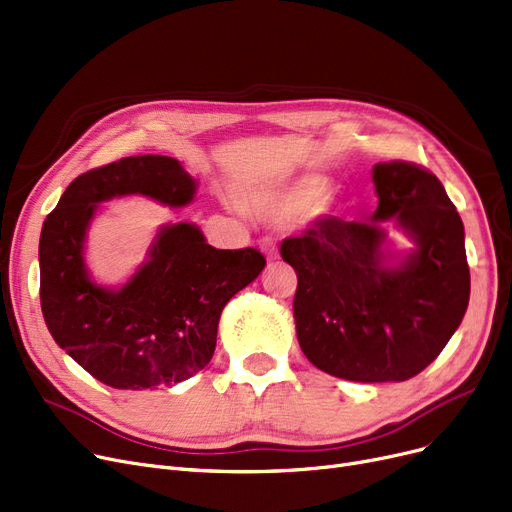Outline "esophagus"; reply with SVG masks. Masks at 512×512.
<instances>
[{"instance_id": "obj_1", "label": "esophagus", "mask_w": 512, "mask_h": 512, "mask_svg": "<svg viewBox=\"0 0 512 512\" xmlns=\"http://www.w3.org/2000/svg\"><path fill=\"white\" fill-rule=\"evenodd\" d=\"M261 251L265 253V257H268L270 261L278 259V249H276V244L272 242V238H265V240L261 242Z\"/></svg>"}]
</instances>
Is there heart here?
<instances>
[{
  "label": "heart",
  "instance_id": "1",
  "mask_svg": "<svg viewBox=\"0 0 512 512\" xmlns=\"http://www.w3.org/2000/svg\"><path fill=\"white\" fill-rule=\"evenodd\" d=\"M324 192L326 186L322 180H307L282 190H263L253 198V205L265 215L282 221H295L322 213L326 207Z\"/></svg>",
  "mask_w": 512,
  "mask_h": 512
}]
</instances>
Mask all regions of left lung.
<instances>
[{
	"instance_id": "8db88e82",
	"label": "left lung",
	"mask_w": 512,
	"mask_h": 512,
	"mask_svg": "<svg viewBox=\"0 0 512 512\" xmlns=\"http://www.w3.org/2000/svg\"><path fill=\"white\" fill-rule=\"evenodd\" d=\"M379 207L368 221L316 219L286 238L297 272V339L316 368L358 383H399L425 370L460 326L471 295L462 219L437 177L408 161L372 169ZM414 240L384 249L381 220Z\"/></svg>"
}]
</instances>
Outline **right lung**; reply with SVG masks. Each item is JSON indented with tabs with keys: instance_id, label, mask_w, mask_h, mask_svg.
<instances>
[{
	"instance_id": "1",
	"label": "right lung",
	"mask_w": 512,
	"mask_h": 512,
	"mask_svg": "<svg viewBox=\"0 0 512 512\" xmlns=\"http://www.w3.org/2000/svg\"><path fill=\"white\" fill-rule=\"evenodd\" d=\"M142 194L184 207L196 182L180 161L140 154L79 175L46 217L39 238V299L50 335L100 383L157 389L203 370L226 303L265 268L249 247L215 249L194 224H167L123 286L106 288L85 265V234L100 203Z\"/></svg>"
}]
</instances>
